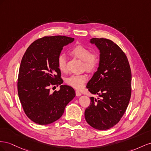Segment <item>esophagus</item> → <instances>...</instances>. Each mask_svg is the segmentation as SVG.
<instances>
[{"instance_id": "obj_1", "label": "esophagus", "mask_w": 151, "mask_h": 151, "mask_svg": "<svg viewBox=\"0 0 151 151\" xmlns=\"http://www.w3.org/2000/svg\"><path fill=\"white\" fill-rule=\"evenodd\" d=\"M76 96H77V97H79V96H80L81 95V93H80V91H78V90H76Z\"/></svg>"}]
</instances>
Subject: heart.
<instances>
[{
  "mask_svg": "<svg viewBox=\"0 0 151 151\" xmlns=\"http://www.w3.org/2000/svg\"><path fill=\"white\" fill-rule=\"evenodd\" d=\"M71 54L75 57L83 61V68L90 72L96 71L100 63V55L97 52H91L86 46L78 44L71 49ZM58 68L61 71H65L67 67V59L64 54H60L57 59ZM88 80L87 75L83 73L80 75H73L66 80V83L71 87L80 89L83 87L86 81Z\"/></svg>",
  "mask_w": 151,
  "mask_h": 151,
  "instance_id": "1",
  "label": "heart"
}]
</instances>
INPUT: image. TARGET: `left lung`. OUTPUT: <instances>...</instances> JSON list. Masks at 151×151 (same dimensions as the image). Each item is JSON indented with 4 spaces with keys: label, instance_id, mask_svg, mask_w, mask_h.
Segmentation results:
<instances>
[{
    "label": "left lung",
    "instance_id": "obj_1",
    "mask_svg": "<svg viewBox=\"0 0 151 151\" xmlns=\"http://www.w3.org/2000/svg\"><path fill=\"white\" fill-rule=\"evenodd\" d=\"M90 42L100 50V63L87 88L99 97H90L85 118L92 127L104 130L116 125L125 113L132 93V72L125 54L114 42L104 38H93Z\"/></svg>",
    "mask_w": 151,
    "mask_h": 151
}]
</instances>
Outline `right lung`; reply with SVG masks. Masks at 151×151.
I'll return each instance as SVG.
<instances>
[{"label":"right lung","instance_id":"1","mask_svg":"<svg viewBox=\"0 0 151 151\" xmlns=\"http://www.w3.org/2000/svg\"><path fill=\"white\" fill-rule=\"evenodd\" d=\"M73 40L66 36H45L34 41L25 52L19 70L18 92L24 113L34 123L44 125L59 119L75 96L74 89L68 85L50 92L52 85L63 83L57 59L63 47Z\"/></svg>","mask_w":151,"mask_h":151}]
</instances>
